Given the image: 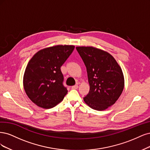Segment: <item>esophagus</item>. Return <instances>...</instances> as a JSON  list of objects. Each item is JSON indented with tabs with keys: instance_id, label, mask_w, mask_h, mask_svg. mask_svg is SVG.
Instances as JSON below:
<instances>
[{
	"instance_id": "1",
	"label": "esophagus",
	"mask_w": 150,
	"mask_h": 150,
	"mask_svg": "<svg viewBox=\"0 0 150 150\" xmlns=\"http://www.w3.org/2000/svg\"><path fill=\"white\" fill-rule=\"evenodd\" d=\"M78 88H79V86L77 85H74V86H71V88H72V89L76 90V89H77Z\"/></svg>"
}]
</instances>
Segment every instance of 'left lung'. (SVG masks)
<instances>
[{
	"label": "left lung",
	"mask_w": 150,
	"mask_h": 150,
	"mask_svg": "<svg viewBox=\"0 0 150 150\" xmlns=\"http://www.w3.org/2000/svg\"><path fill=\"white\" fill-rule=\"evenodd\" d=\"M87 71L90 85L88 95L83 98L92 109L102 111L113 105L124 88L122 69L113 57L93 47H76Z\"/></svg>",
	"instance_id": "1"
}]
</instances>
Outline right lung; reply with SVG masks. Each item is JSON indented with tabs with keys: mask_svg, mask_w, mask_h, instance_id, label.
<instances>
[{
	"mask_svg": "<svg viewBox=\"0 0 150 150\" xmlns=\"http://www.w3.org/2000/svg\"><path fill=\"white\" fill-rule=\"evenodd\" d=\"M74 45H59L42 49L28 62L23 88L33 103L49 109L64 100L68 90L63 85L60 67L74 50Z\"/></svg>",
	"mask_w": 150,
	"mask_h": 150,
	"instance_id": "1",
	"label": "right lung"
}]
</instances>
